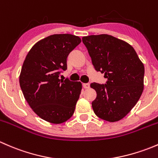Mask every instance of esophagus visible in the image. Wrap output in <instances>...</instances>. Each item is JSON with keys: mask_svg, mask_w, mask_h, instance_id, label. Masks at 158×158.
<instances>
[{"mask_svg": "<svg viewBox=\"0 0 158 158\" xmlns=\"http://www.w3.org/2000/svg\"><path fill=\"white\" fill-rule=\"evenodd\" d=\"M82 85H83L84 89H89L90 87V84L89 83H84Z\"/></svg>", "mask_w": 158, "mask_h": 158, "instance_id": "esophagus-1", "label": "esophagus"}]
</instances>
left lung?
<instances>
[{"label": "left lung", "instance_id": "left-lung-1", "mask_svg": "<svg viewBox=\"0 0 158 158\" xmlns=\"http://www.w3.org/2000/svg\"><path fill=\"white\" fill-rule=\"evenodd\" d=\"M92 64L104 73L106 84L91 83L97 93L92 102L95 114L109 122L121 120L139 100L144 90V66L135 49L111 35L83 36Z\"/></svg>", "mask_w": 158, "mask_h": 158}]
</instances>
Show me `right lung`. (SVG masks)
Segmentation results:
<instances>
[{
    "label": "right lung",
    "instance_id": "right-lung-1",
    "mask_svg": "<svg viewBox=\"0 0 158 158\" xmlns=\"http://www.w3.org/2000/svg\"><path fill=\"white\" fill-rule=\"evenodd\" d=\"M80 43L75 35H51L33 46L22 66L19 82L23 96L33 111L50 123H63L74 113L82 83L59 77L67 69L68 55Z\"/></svg>",
    "mask_w": 158,
    "mask_h": 158
}]
</instances>
